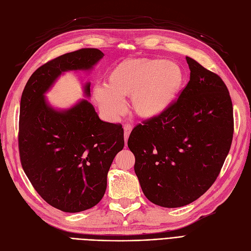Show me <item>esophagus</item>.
<instances>
[{"mask_svg":"<svg viewBox=\"0 0 251 251\" xmlns=\"http://www.w3.org/2000/svg\"><path fill=\"white\" fill-rule=\"evenodd\" d=\"M131 131H132V126L130 125H126L124 126V134H125V141H126H126H127V138L128 136H130L131 134Z\"/></svg>","mask_w":251,"mask_h":251,"instance_id":"1","label":"esophagus"}]
</instances>
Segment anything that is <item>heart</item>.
I'll list each match as a JSON object with an SVG mask.
<instances>
[{
    "mask_svg": "<svg viewBox=\"0 0 251 251\" xmlns=\"http://www.w3.org/2000/svg\"><path fill=\"white\" fill-rule=\"evenodd\" d=\"M182 83L177 64L157 59H130L119 63L109 75V86L97 84L95 99L110 119H117L131 98L133 112L141 119L159 117L170 107Z\"/></svg>",
    "mask_w": 251,
    "mask_h": 251,
    "instance_id": "1",
    "label": "heart"
}]
</instances>
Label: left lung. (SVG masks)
<instances>
[{"label":"left lung","instance_id":"obj_1","mask_svg":"<svg viewBox=\"0 0 251 251\" xmlns=\"http://www.w3.org/2000/svg\"><path fill=\"white\" fill-rule=\"evenodd\" d=\"M190 80L175 103L133 128L127 147L153 204L186 206L212 186L231 146L233 109L224 81L186 57Z\"/></svg>","mask_w":251,"mask_h":251}]
</instances>
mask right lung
I'll return each instance as SVG.
<instances>
[{
  "mask_svg": "<svg viewBox=\"0 0 251 251\" xmlns=\"http://www.w3.org/2000/svg\"><path fill=\"white\" fill-rule=\"evenodd\" d=\"M103 56L97 49L67 52L40 66L22 93L19 151L23 170L40 196L64 212L84 211L103 198L107 172L125 146L124 128L101 120L87 99L56 109L45 94L64 73L90 72ZM90 86L83 85L87 98Z\"/></svg>",
  "mask_w": 251,
  "mask_h": 251,
  "instance_id": "add662e5",
  "label": "right lung"
}]
</instances>
